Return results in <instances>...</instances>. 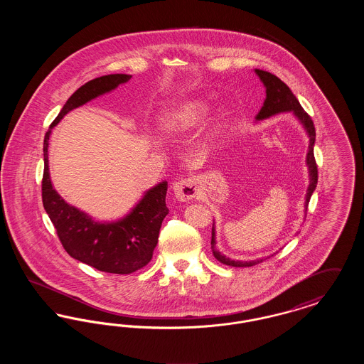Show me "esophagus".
I'll use <instances>...</instances> for the list:
<instances>
[{
	"instance_id": "34e87169",
	"label": "esophagus",
	"mask_w": 364,
	"mask_h": 364,
	"mask_svg": "<svg viewBox=\"0 0 364 364\" xmlns=\"http://www.w3.org/2000/svg\"><path fill=\"white\" fill-rule=\"evenodd\" d=\"M173 192L178 202H188L199 193V184L195 178H183L174 183Z\"/></svg>"
}]
</instances>
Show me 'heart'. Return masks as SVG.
I'll use <instances>...</instances> for the list:
<instances>
[{
    "label": "heart",
    "instance_id": "1",
    "mask_svg": "<svg viewBox=\"0 0 364 364\" xmlns=\"http://www.w3.org/2000/svg\"><path fill=\"white\" fill-rule=\"evenodd\" d=\"M211 106L203 100H188L166 109L158 119L159 131L168 138H181L208 119Z\"/></svg>",
    "mask_w": 364,
    "mask_h": 364
}]
</instances>
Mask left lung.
I'll return each mask as SVG.
<instances>
[{"mask_svg": "<svg viewBox=\"0 0 364 364\" xmlns=\"http://www.w3.org/2000/svg\"><path fill=\"white\" fill-rule=\"evenodd\" d=\"M254 72L257 73L262 85L266 88V100L263 102L258 116L255 117V120L262 122V120L270 119L279 113L291 112L296 117V120L301 124V127L304 128V131L309 136V150H307V156H306V165L309 169V187H307L306 202H304V210L307 211V206L311 199L312 192L316 188V183H318V171H316V164H315V158H314V144H315L314 122H312L311 117L303 110L301 105L299 104V101L294 97V92L291 91V88L287 86L281 79H278L276 75L266 72V70H254ZM211 250H213V255L215 257V259L220 260L221 263L228 264V266H233V267L255 266L269 258L267 257V258L254 260H237L228 258L217 247V232H215L214 221H213V229H211Z\"/></svg>", "mask_w": 364, "mask_h": 364, "instance_id": "obj_1", "label": "left lung"}]
</instances>
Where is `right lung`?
<instances>
[{
	"label": "right lung",
	"mask_w": 364,
	"mask_h": 364,
	"mask_svg": "<svg viewBox=\"0 0 364 364\" xmlns=\"http://www.w3.org/2000/svg\"><path fill=\"white\" fill-rule=\"evenodd\" d=\"M132 76L124 73L105 75L77 88L63 106L43 140L42 200L65 251L73 259L114 274H129L146 266L158 242L159 229L169 213L165 198L168 181L149 188L124 217L98 221L88 213L72 206L53 187L49 172V139L53 128L73 109L112 92Z\"/></svg>",
	"instance_id": "add662e5"
}]
</instances>
